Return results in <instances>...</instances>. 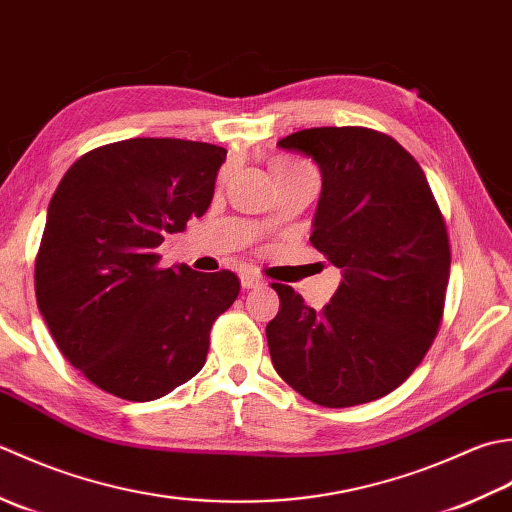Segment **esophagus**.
<instances>
[{
  "instance_id": "1",
  "label": "esophagus",
  "mask_w": 512,
  "mask_h": 512,
  "mask_svg": "<svg viewBox=\"0 0 512 512\" xmlns=\"http://www.w3.org/2000/svg\"><path fill=\"white\" fill-rule=\"evenodd\" d=\"M241 285H243V289H254V287L260 285V278L254 276L252 271H243V274H241Z\"/></svg>"
}]
</instances>
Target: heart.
Returning <instances> with one entry per match:
<instances>
[{
    "label": "heart",
    "mask_w": 512,
    "mask_h": 512,
    "mask_svg": "<svg viewBox=\"0 0 512 512\" xmlns=\"http://www.w3.org/2000/svg\"><path fill=\"white\" fill-rule=\"evenodd\" d=\"M298 174H314L316 176V170L311 168L309 163L298 161V159H289V156H285V159H278L274 163V176H298ZM263 225H269V218H265Z\"/></svg>",
    "instance_id": "b5f03b06"
}]
</instances>
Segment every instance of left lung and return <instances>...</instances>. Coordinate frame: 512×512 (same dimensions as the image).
I'll return each mask as SVG.
<instances>
[{"label":"left lung","instance_id":"8db88e82","mask_svg":"<svg viewBox=\"0 0 512 512\" xmlns=\"http://www.w3.org/2000/svg\"><path fill=\"white\" fill-rule=\"evenodd\" d=\"M278 145L318 163L309 241L342 280L320 311L291 287L271 285L280 298L267 325L271 362L320 406L378 400L409 378L440 329L451 274L444 216L420 163L389 134L309 128Z\"/></svg>","mask_w":512,"mask_h":512}]
</instances>
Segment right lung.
<instances>
[{
  "mask_svg": "<svg viewBox=\"0 0 512 512\" xmlns=\"http://www.w3.org/2000/svg\"><path fill=\"white\" fill-rule=\"evenodd\" d=\"M225 156L201 141H117L83 154L52 194L37 305L64 358L106 393L150 402L203 369L241 280L163 269L156 247L207 212Z\"/></svg>",
  "mask_w": 512,
  "mask_h": 512,
  "instance_id": "right-lung-1",
  "label": "right lung"
}]
</instances>
